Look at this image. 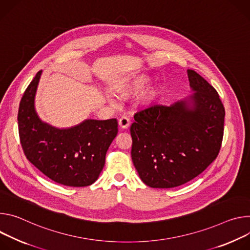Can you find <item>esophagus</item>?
I'll use <instances>...</instances> for the list:
<instances>
[{"label": "esophagus", "instance_id": "esophagus-1", "mask_svg": "<svg viewBox=\"0 0 250 250\" xmlns=\"http://www.w3.org/2000/svg\"><path fill=\"white\" fill-rule=\"evenodd\" d=\"M118 124H119V127L121 129H128L129 126H130V120L126 116H123L119 119Z\"/></svg>", "mask_w": 250, "mask_h": 250}]
</instances>
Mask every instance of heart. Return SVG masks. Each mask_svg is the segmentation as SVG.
<instances>
[{
    "label": "heart",
    "mask_w": 250,
    "mask_h": 250,
    "mask_svg": "<svg viewBox=\"0 0 250 250\" xmlns=\"http://www.w3.org/2000/svg\"><path fill=\"white\" fill-rule=\"evenodd\" d=\"M150 83H151V78L148 75H145V74L134 75L126 79L124 82L121 83L120 85H118L116 87V92L122 98L132 97L141 93L144 89H146L150 85ZM160 95H161L160 88H152L142 96L141 103L143 105L149 106L153 104L159 98ZM108 100L110 102H113V100L110 97H108Z\"/></svg>",
    "instance_id": "obj_1"
}]
</instances>
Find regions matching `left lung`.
Here are the masks:
<instances>
[{"label": "left lung", "instance_id": "left-lung-1", "mask_svg": "<svg viewBox=\"0 0 250 250\" xmlns=\"http://www.w3.org/2000/svg\"><path fill=\"white\" fill-rule=\"evenodd\" d=\"M193 92L171 106L138 112L131 125V156L140 179L170 188L198 177L215 160L224 137L226 111L216 90L188 69Z\"/></svg>", "mask_w": 250, "mask_h": 250}]
</instances>
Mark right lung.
Returning a JSON list of instances; mask_svg holds the SVG:
<instances>
[{
  "label": "right lung",
  "instance_id": "obj_1",
  "mask_svg": "<svg viewBox=\"0 0 250 250\" xmlns=\"http://www.w3.org/2000/svg\"><path fill=\"white\" fill-rule=\"evenodd\" d=\"M42 70L20 102V140L26 159L47 178L68 187H86L99 177L106 152L118 133L116 119H86L61 129L43 122L35 107Z\"/></svg>",
  "mask_w": 250,
  "mask_h": 250
}]
</instances>
